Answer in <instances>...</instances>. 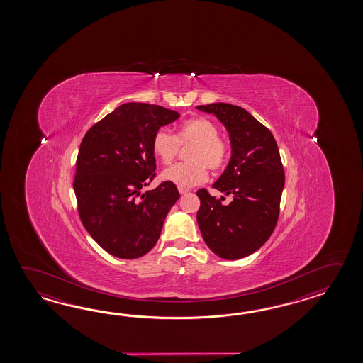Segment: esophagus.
<instances>
[{
    "label": "esophagus",
    "instance_id": "esophagus-1",
    "mask_svg": "<svg viewBox=\"0 0 363 363\" xmlns=\"http://www.w3.org/2000/svg\"><path fill=\"white\" fill-rule=\"evenodd\" d=\"M178 189L180 194H185V193L189 192V189H186V188H182V186H179Z\"/></svg>",
    "mask_w": 363,
    "mask_h": 363
}]
</instances>
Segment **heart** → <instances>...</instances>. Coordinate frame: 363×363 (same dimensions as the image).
I'll use <instances>...</instances> for the list:
<instances>
[{
	"label": "heart",
	"instance_id": "1",
	"mask_svg": "<svg viewBox=\"0 0 363 363\" xmlns=\"http://www.w3.org/2000/svg\"><path fill=\"white\" fill-rule=\"evenodd\" d=\"M180 147H189L186 163H179L162 172V179L189 188L208 179V169L222 170L227 161V145L219 138L216 124L205 116H194L179 124L175 136L166 128L155 132L152 149L161 163L169 166L175 161Z\"/></svg>",
	"mask_w": 363,
	"mask_h": 363
}]
</instances>
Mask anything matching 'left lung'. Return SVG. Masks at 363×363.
Wrapping results in <instances>:
<instances>
[{
	"instance_id": "obj_1",
	"label": "left lung",
	"mask_w": 363,
	"mask_h": 363,
	"mask_svg": "<svg viewBox=\"0 0 363 363\" xmlns=\"http://www.w3.org/2000/svg\"><path fill=\"white\" fill-rule=\"evenodd\" d=\"M223 123L231 140V161L213 186L231 196L222 203L202 188L197 223L213 253L240 259L255 253L269 240L278 223L284 170L278 144L269 128L245 108L216 102L197 106Z\"/></svg>"
}]
</instances>
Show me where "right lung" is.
<instances>
[{
  "instance_id": "add662e5",
  "label": "right lung",
  "mask_w": 363,
  "mask_h": 363,
  "mask_svg": "<svg viewBox=\"0 0 363 363\" xmlns=\"http://www.w3.org/2000/svg\"><path fill=\"white\" fill-rule=\"evenodd\" d=\"M179 116L158 105L128 102L82 140L74 179L77 213L92 239L114 257L135 259L152 250L180 197L171 182L141 193L155 177V133Z\"/></svg>"
}]
</instances>
